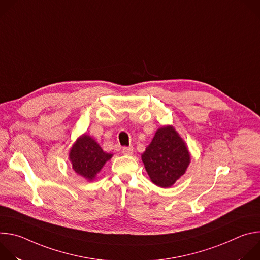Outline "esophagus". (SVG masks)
I'll return each instance as SVG.
<instances>
[{
  "label": "esophagus",
  "mask_w": 260,
  "mask_h": 260,
  "mask_svg": "<svg viewBox=\"0 0 260 260\" xmlns=\"http://www.w3.org/2000/svg\"><path fill=\"white\" fill-rule=\"evenodd\" d=\"M134 152V148L132 146L129 147H123L122 148V153L125 155H132Z\"/></svg>",
  "instance_id": "esophagus-1"
}]
</instances>
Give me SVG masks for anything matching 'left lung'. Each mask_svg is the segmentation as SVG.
Segmentation results:
<instances>
[{"mask_svg":"<svg viewBox=\"0 0 260 260\" xmlns=\"http://www.w3.org/2000/svg\"><path fill=\"white\" fill-rule=\"evenodd\" d=\"M142 160L151 181L168 188L186 171L190 154L178 133L172 126H165L157 129Z\"/></svg>","mask_w":260,"mask_h":260,"instance_id":"1","label":"left lung"}]
</instances>
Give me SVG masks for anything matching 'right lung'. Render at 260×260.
Wrapping results in <instances>:
<instances>
[{
  "instance_id": "obj_1",
  "label": "right lung",
  "mask_w": 260,
  "mask_h": 260,
  "mask_svg": "<svg viewBox=\"0 0 260 260\" xmlns=\"http://www.w3.org/2000/svg\"><path fill=\"white\" fill-rule=\"evenodd\" d=\"M111 157L112 154L103 151L100 145L86 135L77 140L70 152L73 170L87 180H92Z\"/></svg>"
}]
</instances>
